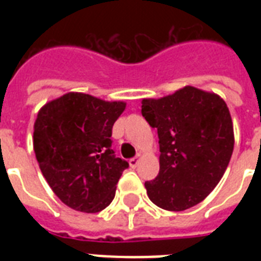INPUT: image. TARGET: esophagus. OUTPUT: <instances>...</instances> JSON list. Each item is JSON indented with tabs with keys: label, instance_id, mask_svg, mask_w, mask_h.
Wrapping results in <instances>:
<instances>
[{
	"label": "esophagus",
	"instance_id": "1",
	"mask_svg": "<svg viewBox=\"0 0 261 261\" xmlns=\"http://www.w3.org/2000/svg\"><path fill=\"white\" fill-rule=\"evenodd\" d=\"M139 157H141V154H138V155H137V157H134V159H130L128 164H130L131 168H135V167H137V165H138Z\"/></svg>",
	"mask_w": 261,
	"mask_h": 261
}]
</instances>
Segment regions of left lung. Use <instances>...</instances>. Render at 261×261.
Listing matches in <instances>:
<instances>
[{"label": "left lung", "instance_id": "left-lung-1", "mask_svg": "<svg viewBox=\"0 0 261 261\" xmlns=\"http://www.w3.org/2000/svg\"><path fill=\"white\" fill-rule=\"evenodd\" d=\"M142 115L160 139V172L145 182L147 196L168 211L196 206L217 187L233 153L226 102L187 85L164 97L142 98Z\"/></svg>", "mask_w": 261, "mask_h": 261}]
</instances>
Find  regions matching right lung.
I'll use <instances>...</instances> for the list:
<instances>
[{
  "mask_svg": "<svg viewBox=\"0 0 261 261\" xmlns=\"http://www.w3.org/2000/svg\"><path fill=\"white\" fill-rule=\"evenodd\" d=\"M124 101L69 92L46 102L34 124V150L51 190L83 213L104 210L128 163L115 157L112 126Z\"/></svg>",
  "mask_w": 261,
  "mask_h": 261,
  "instance_id": "obj_1",
  "label": "right lung"
}]
</instances>
